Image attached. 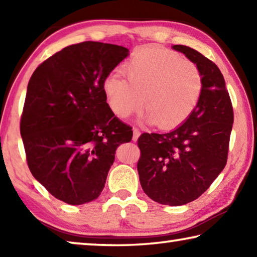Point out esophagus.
Returning <instances> with one entry per match:
<instances>
[{"mask_svg": "<svg viewBox=\"0 0 257 257\" xmlns=\"http://www.w3.org/2000/svg\"><path fill=\"white\" fill-rule=\"evenodd\" d=\"M139 136H141V132H139V129L135 128V129H134V136H133V141L136 142Z\"/></svg>", "mask_w": 257, "mask_h": 257, "instance_id": "1", "label": "esophagus"}]
</instances>
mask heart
I'll return each mask as SVG.
<instances>
[{
  "instance_id": "b5f03b06",
  "label": "heart",
  "mask_w": 257,
  "mask_h": 257,
  "mask_svg": "<svg viewBox=\"0 0 257 257\" xmlns=\"http://www.w3.org/2000/svg\"><path fill=\"white\" fill-rule=\"evenodd\" d=\"M128 79L107 75L103 90L108 107L120 119H128L143 106L145 120L161 128L177 127L195 111L203 90L197 64L176 52L159 46L137 50L125 63Z\"/></svg>"
}]
</instances>
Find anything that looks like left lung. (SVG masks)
<instances>
[{
  "label": "left lung",
  "mask_w": 257,
  "mask_h": 257,
  "mask_svg": "<svg viewBox=\"0 0 257 257\" xmlns=\"http://www.w3.org/2000/svg\"><path fill=\"white\" fill-rule=\"evenodd\" d=\"M172 49L201 70V98L189 118L175 130L141 135L137 170L147 196L163 205L179 206L201 196L224 169L233 110L216 64L188 46Z\"/></svg>",
  "instance_id": "1"
}]
</instances>
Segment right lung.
I'll use <instances>...</instances> for the list:
<instances>
[{"label": "right lung", "instance_id": "add662e5", "mask_svg": "<svg viewBox=\"0 0 257 257\" xmlns=\"http://www.w3.org/2000/svg\"><path fill=\"white\" fill-rule=\"evenodd\" d=\"M128 54L123 46L82 42L52 55L30 77L20 120L29 170L70 205L99 196L115 150L133 138L103 90L104 79Z\"/></svg>", "mask_w": 257, "mask_h": 257}]
</instances>
